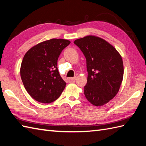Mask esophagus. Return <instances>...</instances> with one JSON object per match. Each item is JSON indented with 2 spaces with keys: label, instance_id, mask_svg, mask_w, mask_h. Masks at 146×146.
<instances>
[{
  "label": "esophagus",
  "instance_id": "1",
  "mask_svg": "<svg viewBox=\"0 0 146 146\" xmlns=\"http://www.w3.org/2000/svg\"><path fill=\"white\" fill-rule=\"evenodd\" d=\"M76 79V77H73V78H68L67 80L69 82H75Z\"/></svg>",
  "mask_w": 146,
  "mask_h": 146
}]
</instances>
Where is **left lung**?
I'll return each mask as SVG.
<instances>
[{"label":"left lung","mask_w":146,"mask_h":146,"mask_svg":"<svg viewBox=\"0 0 146 146\" xmlns=\"http://www.w3.org/2000/svg\"><path fill=\"white\" fill-rule=\"evenodd\" d=\"M74 43L81 49L86 60L85 97L92 105L102 106L119 90L123 76L122 57L112 45L99 37L87 36L76 39Z\"/></svg>","instance_id":"obj_1"}]
</instances>
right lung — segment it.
I'll use <instances>...</instances> for the list:
<instances>
[{"label": "right lung", "mask_w": 146, "mask_h": 146, "mask_svg": "<svg viewBox=\"0 0 146 146\" xmlns=\"http://www.w3.org/2000/svg\"><path fill=\"white\" fill-rule=\"evenodd\" d=\"M70 42L63 39L47 40L33 46L24 55L21 77L26 91L35 100L51 103L64 90L66 83L59 73L57 62Z\"/></svg>", "instance_id": "right-lung-1"}]
</instances>
